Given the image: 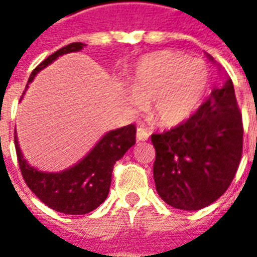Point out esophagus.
<instances>
[{"label":"esophagus","mask_w":257,"mask_h":257,"mask_svg":"<svg viewBox=\"0 0 257 257\" xmlns=\"http://www.w3.org/2000/svg\"><path fill=\"white\" fill-rule=\"evenodd\" d=\"M149 136H150V133H149L144 127H137V140L144 142V140L149 139Z\"/></svg>","instance_id":"34e87169"}]
</instances>
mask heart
<instances>
[{
	"label": "heart",
	"instance_id": "heart-1",
	"mask_svg": "<svg viewBox=\"0 0 257 257\" xmlns=\"http://www.w3.org/2000/svg\"><path fill=\"white\" fill-rule=\"evenodd\" d=\"M207 81L209 71L203 61L182 53L162 51L137 63L128 98L139 108L153 103L154 118L164 125H174L197 108Z\"/></svg>",
	"mask_w": 257,
	"mask_h": 257
}]
</instances>
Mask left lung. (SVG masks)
I'll return each mask as SVG.
<instances>
[{
	"instance_id": "8db88e82",
	"label": "left lung",
	"mask_w": 257,
	"mask_h": 257,
	"mask_svg": "<svg viewBox=\"0 0 257 257\" xmlns=\"http://www.w3.org/2000/svg\"><path fill=\"white\" fill-rule=\"evenodd\" d=\"M156 190L169 206L200 210L233 182L243 152L242 113L227 78L176 127L152 134Z\"/></svg>"
}]
</instances>
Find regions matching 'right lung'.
Listing matches in <instances>:
<instances>
[{
    "instance_id": "1",
    "label": "right lung",
    "mask_w": 257,
    "mask_h": 257,
    "mask_svg": "<svg viewBox=\"0 0 257 257\" xmlns=\"http://www.w3.org/2000/svg\"><path fill=\"white\" fill-rule=\"evenodd\" d=\"M84 45L83 43H73L47 57L35 67L28 83L57 57L80 51ZM14 143L20 170L30 190L55 212L85 214L97 209L107 199L114 164L136 143V125L128 124L107 133L80 163L61 173L38 172L23 159L15 134Z\"/></svg>"
}]
</instances>
